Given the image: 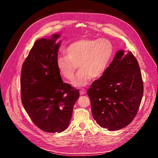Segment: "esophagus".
Masks as SVG:
<instances>
[{
    "instance_id": "34e87169",
    "label": "esophagus",
    "mask_w": 158,
    "mask_h": 158,
    "mask_svg": "<svg viewBox=\"0 0 158 158\" xmlns=\"http://www.w3.org/2000/svg\"><path fill=\"white\" fill-rule=\"evenodd\" d=\"M86 90H85V89H81V90H80V94H85V93H86Z\"/></svg>"
}]
</instances>
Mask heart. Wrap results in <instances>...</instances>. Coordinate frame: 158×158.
I'll return each instance as SVG.
<instances>
[{
  "instance_id": "1",
  "label": "heart",
  "mask_w": 158,
  "mask_h": 158,
  "mask_svg": "<svg viewBox=\"0 0 158 158\" xmlns=\"http://www.w3.org/2000/svg\"><path fill=\"white\" fill-rule=\"evenodd\" d=\"M66 55L57 58V67L60 74L72 81L78 65L80 68L73 81L75 86H83L89 83L91 78L103 75L112 59L114 46L105 39H81L69 44Z\"/></svg>"
}]
</instances>
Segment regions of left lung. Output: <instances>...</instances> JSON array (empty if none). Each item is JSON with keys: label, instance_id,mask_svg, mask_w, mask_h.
Here are the masks:
<instances>
[{"label": "left lung", "instance_id": "obj_1", "mask_svg": "<svg viewBox=\"0 0 158 158\" xmlns=\"http://www.w3.org/2000/svg\"><path fill=\"white\" fill-rule=\"evenodd\" d=\"M144 93L140 69L131 52L119 50L87 94L94 120L109 131L121 129L136 116Z\"/></svg>", "mask_w": 158, "mask_h": 158}]
</instances>
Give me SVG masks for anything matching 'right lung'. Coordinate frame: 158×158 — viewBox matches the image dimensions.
Listing matches in <instances>:
<instances>
[{
  "mask_svg": "<svg viewBox=\"0 0 158 158\" xmlns=\"http://www.w3.org/2000/svg\"><path fill=\"white\" fill-rule=\"evenodd\" d=\"M60 35L40 39L24 61L20 78L22 104L34 124L47 133L68 128L79 97L77 89L63 83L57 67Z\"/></svg>",
  "mask_w": 158,
  "mask_h": 158,
  "instance_id": "add662e5",
  "label": "right lung"
}]
</instances>
